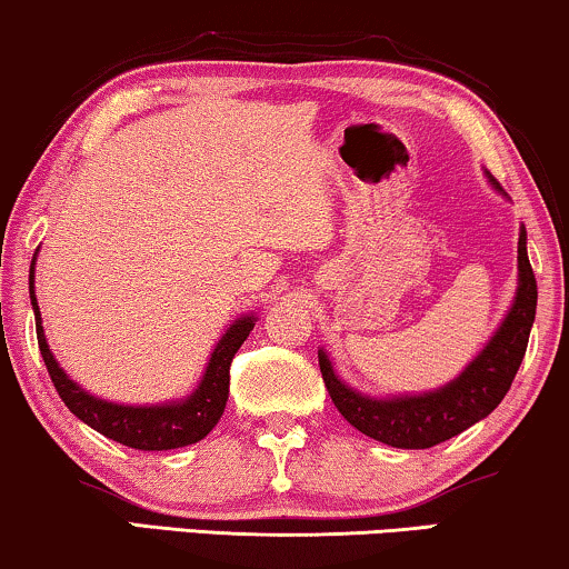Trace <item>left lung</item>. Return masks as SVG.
Returning <instances> with one entry per match:
<instances>
[{
	"label": "left lung",
	"mask_w": 569,
	"mask_h": 569,
	"mask_svg": "<svg viewBox=\"0 0 569 569\" xmlns=\"http://www.w3.org/2000/svg\"><path fill=\"white\" fill-rule=\"evenodd\" d=\"M518 277L516 302L492 341L453 383L435 393L403 396V399L388 401L368 399L341 383L333 376L329 357L318 352V365H321L323 383L329 388L333 407L368 438L411 450L438 446L485 419L510 391L512 378L523 362L536 318L539 292H536V277L526 253V230H520L518 238Z\"/></svg>",
	"instance_id": "8db88e82"
}]
</instances>
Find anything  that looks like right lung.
<instances>
[{
    "label": "right lung",
    "mask_w": 569,
    "mask_h": 569,
    "mask_svg": "<svg viewBox=\"0 0 569 569\" xmlns=\"http://www.w3.org/2000/svg\"><path fill=\"white\" fill-rule=\"evenodd\" d=\"M30 302H33L36 313L38 349H41L51 383L61 396V401L67 403V409L74 417H80L84 425H90L92 430L137 450L183 448L212 432V427L220 422L224 403H228L232 357H236L240 345L248 339V333L253 331V316L240 318V321L230 326L212 357H209L207 372L199 388L186 401L166 403V407H119V403L100 401L96 396L84 393L53 360L51 349L46 345L41 313H38V302L33 295V267H30Z\"/></svg>",
    "instance_id": "add662e5"
}]
</instances>
